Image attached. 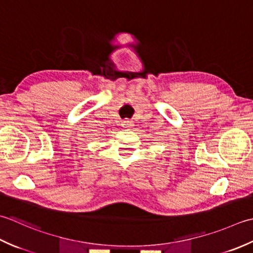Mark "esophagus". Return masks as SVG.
Here are the masks:
<instances>
[{
	"mask_svg": "<svg viewBox=\"0 0 253 253\" xmlns=\"http://www.w3.org/2000/svg\"><path fill=\"white\" fill-rule=\"evenodd\" d=\"M121 126L123 127H132L133 126V122L131 120H128V119H125V120L122 121Z\"/></svg>",
	"mask_w": 253,
	"mask_h": 253,
	"instance_id": "obj_1",
	"label": "esophagus"
}]
</instances>
